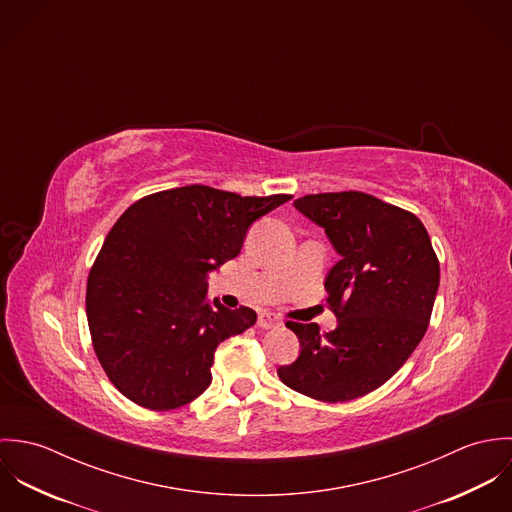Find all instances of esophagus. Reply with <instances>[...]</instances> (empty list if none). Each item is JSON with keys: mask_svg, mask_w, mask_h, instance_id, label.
Returning a JSON list of instances; mask_svg holds the SVG:
<instances>
[{"mask_svg": "<svg viewBox=\"0 0 512 512\" xmlns=\"http://www.w3.org/2000/svg\"><path fill=\"white\" fill-rule=\"evenodd\" d=\"M276 325H280V321H278V317H276L274 313L264 311V313L258 315V327H262V329H272V327H276Z\"/></svg>", "mask_w": 512, "mask_h": 512, "instance_id": "1", "label": "esophagus"}]
</instances>
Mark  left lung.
Segmentation results:
<instances>
[{"label": "left lung", "instance_id": "left-lung-1", "mask_svg": "<svg viewBox=\"0 0 512 512\" xmlns=\"http://www.w3.org/2000/svg\"><path fill=\"white\" fill-rule=\"evenodd\" d=\"M295 209L325 228L341 260L325 280L337 329L288 321L301 351L278 368L295 392L347 402L382 386L426 335L439 286L430 234L414 213L361 191L299 197Z\"/></svg>", "mask_w": 512, "mask_h": 512}]
</instances>
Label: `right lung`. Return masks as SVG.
<instances>
[{
	"mask_svg": "<svg viewBox=\"0 0 512 512\" xmlns=\"http://www.w3.org/2000/svg\"><path fill=\"white\" fill-rule=\"evenodd\" d=\"M292 195L242 197L207 185L136 201L108 232L86 284L94 353L132 402L165 412L211 384L220 343L256 323L207 295V272L238 256L254 220Z\"/></svg>",
	"mask_w": 512,
	"mask_h": 512,
	"instance_id": "obj_1",
	"label": "right lung"
}]
</instances>
